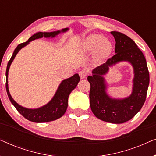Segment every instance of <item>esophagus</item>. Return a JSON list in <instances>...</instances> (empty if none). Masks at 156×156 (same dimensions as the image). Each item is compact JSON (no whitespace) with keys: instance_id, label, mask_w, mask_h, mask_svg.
Wrapping results in <instances>:
<instances>
[{"instance_id":"34e87169","label":"esophagus","mask_w":156,"mask_h":156,"mask_svg":"<svg viewBox=\"0 0 156 156\" xmlns=\"http://www.w3.org/2000/svg\"><path fill=\"white\" fill-rule=\"evenodd\" d=\"M80 78L81 79H85L86 78V76H87V73L85 71H84V70H82V71H80Z\"/></svg>"}]
</instances>
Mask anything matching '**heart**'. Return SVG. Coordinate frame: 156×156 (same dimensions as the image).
<instances>
[{
  "label": "heart",
  "instance_id": "1",
  "mask_svg": "<svg viewBox=\"0 0 156 156\" xmlns=\"http://www.w3.org/2000/svg\"><path fill=\"white\" fill-rule=\"evenodd\" d=\"M82 46L86 52H95L96 57L98 59H103L107 57L113 49L112 42L104 39V36L99 34H91L89 35L82 42Z\"/></svg>",
  "mask_w": 156,
  "mask_h": 156
}]
</instances>
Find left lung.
Here are the masks:
<instances>
[{"label":"left lung","instance_id":"obj_1","mask_svg":"<svg viewBox=\"0 0 156 156\" xmlns=\"http://www.w3.org/2000/svg\"><path fill=\"white\" fill-rule=\"evenodd\" d=\"M115 54L106 63L92 70L87 77L90 83V107L96 117L112 123H123L131 119L140 110L146 101L149 85V72L146 58L135 42L124 34L112 31ZM121 61H128L134 69L133 87L130 96L123 99L113 98L108 94L107 84L103 76L110 68Z\"/></svg>","mask_w":156,"mask_h":156}]
</instances>
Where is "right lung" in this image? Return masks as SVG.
<instances>
[{
	"mask_svg": "<svg viewBox=\"0 0 156 156\" xmlns=\"http://www.w3.org/2000/svg\"><path fill=\"white\" fill-rule=\"evenodd\" d=\"M69 30L68 27L62 29L61 30L53 31L50 33H42L39 32L34 34L33 36H31L29 38L27 42H23L18 44L14 50L13 54H12L11 58L8 62L7 65V69H6L5 76H6V83H5V88L7 91L8 98L12 104L18 112L24 116L27 120L33 121L35 123H44L49 122V121H55L56 119H58L65 114V113L67 110L68 106V98L72 91L76 88L79 82L80 81V77L78 74H74L71 77L65 79L62 81L59 84L58 88H57L56 92H55L54 97L52 99L46 104L45 105L41 106V107L37 108H28L23 107L18 104L15 100L12 99V97L10 95L9 89H8V72L12 61L16 57V55L18 54L23 48L28 44L31 41L34 40L39 39V38L45 37V38H53L56 37L60 33H64Z\"/></svg>",
	"mask_w": 156,
	"mask_h": 156,
	"instance_id": "right-lung-1",
	"label": "right lung"
}]
</instances>
